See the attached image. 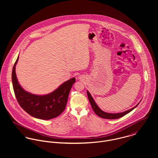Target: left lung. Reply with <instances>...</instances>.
Here are the masks:
<instances>
[{
	"instance_id": "1",
	"label": "left lung",
	"mask_w": 158,
	"mask_h": 158,
	"mask_svg": "<svg viewBox=\"0 0 158 158\" xmlns=\"http://www.w3.org/2000/svg\"><path fill=\"white\" fill-rule=\"evenodd\" d=\"M87 94H88V98H89V102H90V105H91V106L92 108V110H94V113H95L98 116H99L100 117H102V118H106V119H116V118H120L123 116H124L125 115L127 114L128 113H130L131 111H133L135 107L137 106V105L139 104V103L135 106L133 107V108H131L130 110H127V111H125L123 113H106L103 111H102L98 106V105L96 104V103L95 102L94 98H92V97L91 96L90 93L89 92L88 90H87Z\"/></svg>"
}]
</instances>
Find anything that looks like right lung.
I'll return each instance as SVG.
<instances>
[{
  "instance_id": "obj_1",
  "label": "right lung",
  "mask_w": 158,
  "mask_h": 158,
  "mask_svg": "<svg viewBox=\"0 0 158 158\" xmlns=\"http://www.w3.org/2000/svg\"><path fill=\"white\" fill-rule=\"evenodd\" d=\"M18 57L12 70V83L16 98L23 110L37 118L50 120L56 117L64 111L68 102L70 90L75 78H72L61 85L48 94L35 95L24 90L19 85L16 74Z\"/></svg>"
}]
</instances>
